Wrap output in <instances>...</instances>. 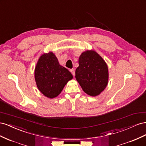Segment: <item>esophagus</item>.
I'll list each match as a JSON object with an SVG mask.
<instances>
[{"mask_svg":"<svg viewBox=\"0 0 146 146\" xmlns=\"http://www.w3.org/2000/svg\"><path fill=\"white\" fill-rule=\"evenodd\" d=\"M70 72L72 73V74L73 75V76H75V70L74 69H71L70 70Z\"/></svg>","mask_w":146,"mask_h":146,"instance_id":"34e87169","label":"esophagus"}]
</instances>
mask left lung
Masks as SVG:
<instances>
[{"instance_id":"1","label":"left lung","mask_w":146,"mask_h":146,"mask_svg":"<svg viewBox=\"0 0 146 146\" xmlns=\"http://www.w3.org/2000/svg\"><path fill=\"white\" fill-rule=\"evenodd\" d=\"M76 78L83 91L91 96L102 92L108 82V69L104 59L93 50L83 52L78 59Z\"/></svg>"}]
</instances>
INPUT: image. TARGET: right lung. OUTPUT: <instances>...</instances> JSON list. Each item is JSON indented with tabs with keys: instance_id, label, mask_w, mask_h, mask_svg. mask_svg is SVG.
<instances>
[{
	"instance_id": "right-lung-1",
	"label": "right lung",
	"mask_w": 146,
	"mask_h": 146,
	"mask_svg": "<svg viewBox=\"0 0 146 146\" xmlns=\"http://www.w3.org/2000/svg\"><path fill=\"white\" fill-rule=\"evenodd\" d=\"M72 78L71 73L59 64L53 52L39 57L35 69V79L38 90L47 98L52 99L58 96Z\"/></svg>"
}]
</instances>
